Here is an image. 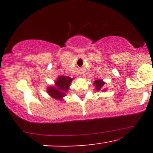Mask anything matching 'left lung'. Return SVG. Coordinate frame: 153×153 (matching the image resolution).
Masks as SVG:
<instances>
[{
	"label": "left lung",
	"instance_id": "1",
	"mask_svg": "<svg viewBox=\"0 0 153 153\" xmlns=\"http://www.w3.org/2000/svg\"><path fill=\"white\" fill-rule=\"evenodd\" d=\"M94 85L96 86V91H104L106 89H103V86H104L105 82H103L102 80H96L94 82Z\"/></svg>",
	"mask_w": 153,
	"mask_h": 153
}]
</instances>
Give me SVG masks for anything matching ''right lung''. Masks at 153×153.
Instances as JSON below:
<instances>
[{
  "mask_svg": "<svg viewBox=\"0 0 153 153\" xmlns=\"http://www.w3.org/2000/svg\"><path fill=\"white\" fill-rule=\"evenodd\" d=\"M73 78L67 76H59L55 81L54 86L47 88V92L51 97L54 99L62 100V98L66 96L69 86Z\"/></svg>",
  "mask_w": 153,
  "mask_h": 153,
  "instance_id": "obj_1",
  "label": "right lung"
}]
</instances>
